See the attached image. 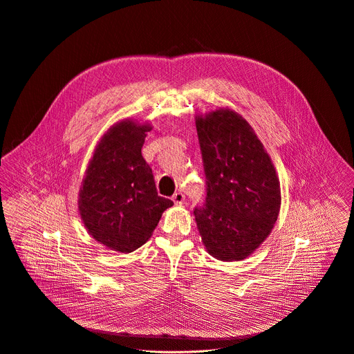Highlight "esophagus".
Returning a JSON list of instances; mask_svg holds the SVG:
<instances>
[{"instance_id":"esophagus-1","label":"esophagus","mask_w":354,"mask_h":354,"mask_svg":"<svg viewBox=\"0 0 354 354\" xmlns=\"http://www.w3.org/2000/svg\"><path fill=\"white\" fill-rule=\"evenodd\" d=\"M171 201L174 202V205L180 206V205H183V203H184V201H185V195H184L183 192H176V194L173 195Z\"/></svg>"}]
</instances>
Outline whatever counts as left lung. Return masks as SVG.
<instances>
[{
    "label": "left lung",
    "mask_w": 354,
    "mask_h": 354,
    "mask_svg": "<svg viewBox=\"0 0 354 354\" xmlns=\"http://www.w3.org/2000/svg\"><path fill=\"white\" fill-rule=\"evenodd\" d=\"M206 203L195 221L206 251L220 261L250 257L270 235L281 205L273 162L250 123L231 109L196 115Z\"/></svg>",
    "instance_id": "1"
}]
</instances>
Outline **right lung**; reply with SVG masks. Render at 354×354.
Segmentation results:
<instances>
[{
    "mask_svg": "<svg viewBox=\"0 0 354 354\" xmlns=\"http://www.w3.org/2000/svg\"><path fill=\"white\" fill-rule=\"evenodd\" d=\"M149 130L148 120L114 123L97 142L80 188L78 212L88 234L118 252L141 247L173 206L158 195L152 170L141 155Z\"/></svg>",
    "mask_w": 354,
    "mask_h": 354,
    "instance_id": "obj_1",
    "label": "right lung"
}]
</instances>
